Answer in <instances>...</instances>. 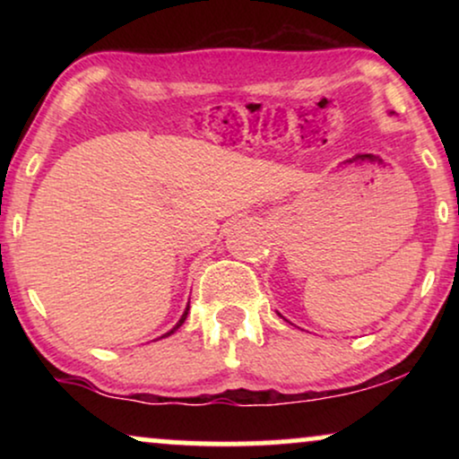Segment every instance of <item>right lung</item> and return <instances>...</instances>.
Returning <instances> with one entry per match:
<instances>
[{"instance_id": "right-lung-1", "label": "right lung", "mask_w": 459, "mask_h": 459, "mask_svg": "<svg viewBox=\"0 0 459 459\" xmlns=\"http://www.w3.org/2000/svg\"><path fill=\"white\" fill-rule=\"evenodd\" d=\"M187 311H190V303H187V307H186V311H184V316H181V317H179V322H178V324H175V325H173V328H171V330H169V332H167V334H162L160 338H165V336H171V334H173V332H175V330H178V328H179V325L186 322V317H187Z\"/></svg>"}]
</instances>
